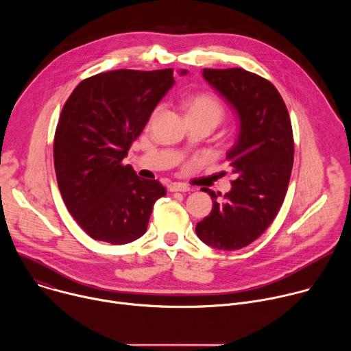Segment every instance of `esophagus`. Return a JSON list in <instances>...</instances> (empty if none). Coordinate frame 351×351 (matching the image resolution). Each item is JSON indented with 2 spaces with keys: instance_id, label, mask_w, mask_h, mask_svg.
Segmentation results:
<instances>
[{
  "instance_id": "esophagus-1",
  "label": "esophagus",
  "mask_w": 351,
  "mask_h": 351,
  "mask_svg": "<svg viewBox=\"0 0 351 351\" xmlns=\"http://www.w3.org/2000/svg\"><path fill=\"white\" fill-rule=\"evenodd\" d=\"M169 190H171V191L186 193V191H190V187H189L186 183H172V184L169 186Z\"/></svg>"
}]
</instances>
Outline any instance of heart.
Returning a JSON list of instances; mask_svg holds the SVG:
<instances>
[{
  "mask_svg": "<svg viewBox=\"0 0 351 351\" xmlns=\"http://www.w3.org/2000/svg\"><path fill=\"white\" fill-rule=\"evenodd\" d=\"M184 110L187 118H199V117H210L217 122L223 117V108L218 99L211 94H195L189 97L184 101ZM160 112V107L153 112V118Z\"/></svg>",
  "mask_w": 351,
  "mask_h": 351,
  "instance_id": "b5f03b06",
  "label": "heart"
}]
</instances>
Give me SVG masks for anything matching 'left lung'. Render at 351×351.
<instances>
[{
    "label": "left lung",
    "instance_id": "8db88e82",
    "mask_svg": "<svg viewBox=\"0 0 351 351\" xmlns=\"http://www.w3.org/2000/svg\"><path fill=\"white\" fill-rule=\"evenodd\" d=\"M203 76L236 111L239 134L226 153L232 190L223 203L208 191L213 211L195 225V233L206 244L232 252L258 239L278 215L293 168V130L269 80L241 68L203 69Z\"/></svg>",
    "mask_w": 351,
    "mask_h": 351
}]
</instances>
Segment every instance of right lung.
<instances>
[{"label": "right lung", "mask_w": 351, "mask_h": 351, "mask_svg": "<svg viewBox=\"0 0 351 351\" xmlns=\"http://www.w3.org/2000/svg\"><path fill=\"white\" fill-rule=\"evenodd\" d=\"M173 83V69H118L84 79L65 103L54 137L57 182L68 211L94 240L141 237L167 194L122 161Z\"/></svg>", "instance_id": "1"}]
</instances>
